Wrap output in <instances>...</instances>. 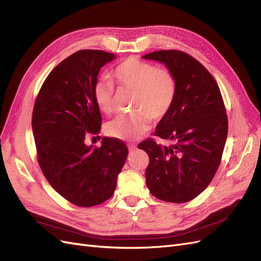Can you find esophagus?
I'll use <instances>...</instances> for the list:
<instances>
[{
	"mask_svg": "<svg viewBox=\"0 0 261 261\" xmlns=\"http://www.w3.org/2000/svg\"><path fill=\"white\" fill-rule=\"evenodd\" d=\"M128 150L130 152L135 151V150H137V146L136 145H128Z\"/></svg>",
	"mask_w": 261,
	"mask_h": 261,
	"instance_id": "34e87169",
	"label": "esophagus"
}]
</instances>
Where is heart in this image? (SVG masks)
I'll return each instance as SVG.
<instances>
[{"label": "heart", "instance_id": "b5f03b06", "mask_svg": "<svg viewBox=\"0 0 261 261\" xmlns=\"http://www.w3.org/2000/svg\"><path fill=\"white\" fill-rule=\"evenodd\" d=\"M116 83L134 90V113L120 115L106 125L110 137L120 140L137 139L149 129L151 118L160 120L168 114L176 97L177 82L167 68H156L148 62L129 58L113 70ZM92 97L101 112L113 111L114 86L108 80H99L93 85Z\"/></svg>", "mask_w": 261, "mask_h": 261}]
</instances>
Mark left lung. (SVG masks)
Masks as SVG:
<instances>
[{
	"mask_svg": "<svg viewBox=\"0 0 261 261\" xmlns=\"http://www.w3.org/2000/svg\"><path fill=\"white\" fill-rule=\"evenodd\" d=\"M143 59L162 63L177 82L174 103L154 133L172 144L147 139L138 146L149 155L146 184L158 199L186 202L207 188L219 168L227 137L223 99L215 78L191 55L163 50Z\"/></svg>",
	"mask_w": 261,
	"mask_h": 261,
	"instance_id": "8db88e82",
	"label": "left lung"
}]
</instances>
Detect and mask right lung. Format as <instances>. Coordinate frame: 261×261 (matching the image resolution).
I'll return each instance as SVG.
<instances>
[{
  "mask_svg": "<svg viewBox=\"0 0 261 261\" xmlns=\"http://www.w3.org/2000/svg\"><path fill=\"white\" fill-rule=\"evenodd\" d=\"M116 55L82 50L69 55L46 77L33 112L38 162L50 185L69 202L92 207L113 195L127 158L124 143L105 137L101 147L85 144L101 128V113L92 97L102 66Z\"/></svg>",
  "mask_w": 261,
  "mask_h": 261,
  "instance_id": "1",
  "label": "right lung"
}]
</instances>
